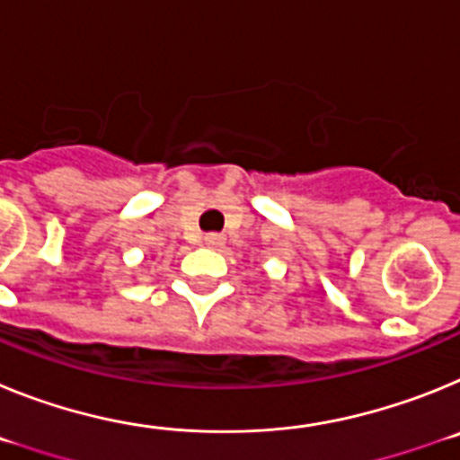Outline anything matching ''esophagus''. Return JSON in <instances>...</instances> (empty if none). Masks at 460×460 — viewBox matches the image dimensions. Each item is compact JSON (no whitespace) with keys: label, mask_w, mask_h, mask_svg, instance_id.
Here are the masks:
<instances>
[{"label":"esophagus","mask_w":460,"mask_h":460,"mask_svg":"<svg viewBox=\"0 0 460 460\" xmlns=\"http://www.w3.org/2000/svg\"><path fill=\"white\" fill-rule=\"evenodd\" d=\"M223 243H226V237L218 233H209L205 237V246H209V249H221Z\"/></svg>","instance_id":"esophagus-1"}]
</instances>
